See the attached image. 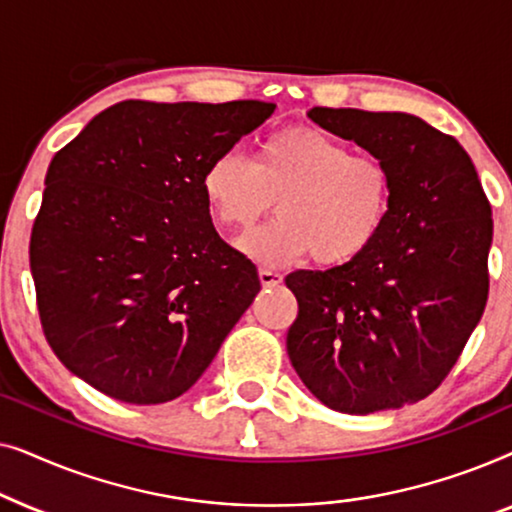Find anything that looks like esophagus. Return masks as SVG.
I'll return each instance as SVG.
<instances>
[{"label":"esophagus","mask_w":512,"mask_h":512,"mask_svg":"<svg viewBox=\"0 0 512 512\" xmlns=\"http://www.w3.org/2000/svg\"><path fill=\"white\" fill-rule=\"evenodd\" d=\"M258 279H261V284L265 286V289H272V286H279L282 284V275L275 270H268V268H261L258 270Z\"/></svg>","instance_id":"34e87169"}]
</instances>
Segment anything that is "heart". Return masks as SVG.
<instances>
[{"instance_id":"b5f03b06","label":"heart","mask_w":512,"mask_h":512,"mask_svg":"<svg viewBox=\"0 0 512 512\" xmlns=\"http://www.w3.org/2000/svg\"><path fill=\"white\" fill-rule=\"evenodd\" d=\"M200 186L212 219L228 230L251 228L277 200V219L242 240L249 256L270 265L305 254L321 268L356 263L394 209V174L382 158L305 125L265 137L254 163L221 153Z\"/></svg>"}]
</instances>
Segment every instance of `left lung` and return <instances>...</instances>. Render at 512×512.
<instances>
[{
  "instance_id": "1",
  "label": "left lung",
  "mask_w": 512,
  "mask_h": 512,
  "mask_svg": "<svg viewBox=\"0 0 512 512\" xmlns=\"http://www.w3.org/2000/svg\"><path fill=\"white\" fill-rule=\"evenodd\" d=\"M307 116L389 165L394 209L356 263L286 275L298 300L286 352L331 410H398L443 384L485 312L492 205L464 146L422 118L328 107Z\"/></svg>"
}]
</instances>
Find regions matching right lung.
<instances>
[{
  "label": "right lung",
  "instance_id": "add662e5",
  "mask_svg": "<svg viewBox=\"0 0 512 512\" xmlns=\"http://www.w3.org/2000/svg\"><path fill=\"white\" fill-rule=\"evenodd\" d=\"M272 111L125 100L53 156L30 268L48 345L90 387L172 401L254 303L258 272L214 230L200 179Z\"/></svg>",
  "mask_w": 512,
  "mask_h": 512
}]
</instances>
